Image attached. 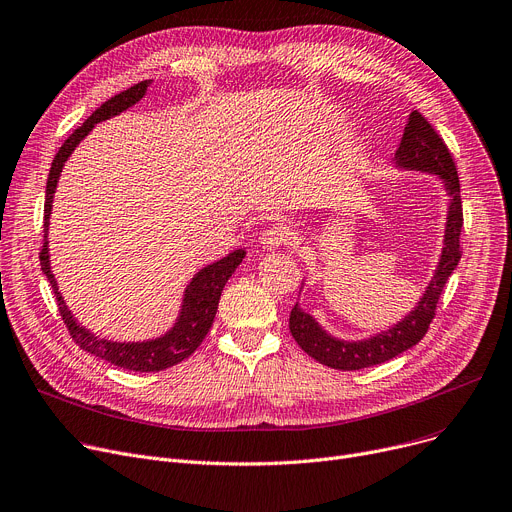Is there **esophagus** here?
Wrapping results in <instances>:
<instances>
[{"mask_svg":"<svg viewBox=\"0 0 512 512\" xmlns=\"http://www.w3.org/2000/svg\"><path fill=\"white\" fill-rule=\"evenodd\" d=\"M261 247L267 251H274L278 247H282L288 241V232L284 228H269L261 234Z\"/></svg>","mask_w":512,"mask_h":512,"instance_id":"1","label":"esophagus"}]
</instances>
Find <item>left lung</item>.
I'll return each instance as SVG.
<instances>
[{
	"mask_svg": "<svg viewBox=\"0 0 512 512\" xmlns=\"http://www.w3.org/2000/svg\"><path fill=\"white\" fill-rule=\"evenodd\" d=\"M395 164L405 170L432 173L445 183L451 201L445 226V241H442V253L434 276L428 288L424 290L420 302L416 304V309L412 313H407L397 325L368 339H358V342L337 339L329 335L309 313H304L298 302L294 304V309L290 313V333L296 339V344L311 358L335 370L368 368L374 364L387 362L403 354L405 350L414 348L426 335L434 319L442 288H445L447 280L451 278L461 259L459 236L463 228V210L457 166L447 144L442 142L434 127L418 111H412L410 119H407L401 144L395 152Z\"/></svg>",
	"mask_w": 512,
	"mask_h": 512,
	"instance_id": "obj_1",
	"label": "left lung"
}]
</instances>
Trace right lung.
Here are the masks:
<instances>
[{
  "instance_id": "obj_1",
  "label": "right lung",
  "mask_w": 512,
  "mask_h": 512,
  "mask_svg": "<svg viewBox=\"0 0 512 512\" xmlns=\"http://www.w3.org/2000/svg\"><path fill=\"white\" fill-rule=\"evenodd\" d=\"M150 84H152V80H144L140 84L123 90L121 94H115L113 98H109L105 105H100L82 123V127H78L70 135V138L63 142V146L55 154L51 170H49V179H47V193H45V224H43L45 243H43V249L39 255L43 274L47 276V280L51 282V288L55 292L61 319H63L67 331H70V335L74 337V342L88 354H94L119 368H127L133 372H158V370L170 368V366L179 364L181 360L189 358L199 348V344L206 339V335L214 323L218 302H220V296H222V290H224L228 278L234 274V269L245 259V251L236 249L230 255H226L224 259L199 269L185 288L177 323L170 327V331H166L164 335H160L156 339H148V342H127L125 344V342H111V339H102V337L94 335L92 331H88L86 327H82L74 319L72 311L67 309V304L63 302L61 292L55 282V276L51 271L49 241H47L49 216L53 210V195L57 189V181H59V175L63 170V164L76 150V146L92 131V127L96 123L107 121V119L127 111L129 107H133L135 102L144 98Z\"/></svg>"
}]
</instances>
